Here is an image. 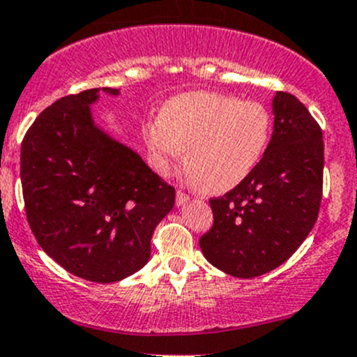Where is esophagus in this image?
<instances>
[{
  "label": "esophagus",
  "mask_w": 357,
  "mask_h": 357,
  "mask_svg": "<svg viewBox=\"0 0 357 357\" xmlns=\"http://www.w3.org/2000/svg\"><path fill=\"white\" fill-rule=\"evenodd\" d=\"M187 201H189V196H187L185 192H182V190H177V197H175V203H177V206L185 204Z\"/></svg>",
  "instance_id": "esophagus-1"
}]
</instances>
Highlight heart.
Masks as SVG:
<instances>
[{
	"label": "heart",
	"instance_id": "heart-1",
	"mask_svg": "<svg viewBox=\"0 0 357 357\" xmlns=\"http://www.w3.org/2000/svg\"><path fill=\"white\" fill-rule=\"evenodd\" d=\"M270 137L266 106L206 91L170 99L156 122L144 128L154 170L170 174L187 151L185 168L209 194L227 192L244 182L263 160Z\"/></svg>",
	"mask_w": 357,
	"mask_h": 357
}]
</instances>
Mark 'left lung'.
<instances>
[{"label": "left lung", "instance_id": "8db88e82", "mask_svg": "<svg viewBox=\"0 0 357 357\" xmlns=\"http://www.w3.org/2000/svg\"><path fill=\"white\" fill-rule=\"evenodd\" d=\"M273 134L248 178L209 199L213 227L199 238L204 258L237 278L285 263L318 218L323 192V134L296 96L273 98Z\"/></svg>", "mask_w": 357, "mask_h": 357}]
</instances>
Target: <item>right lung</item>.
I'll use <instances>...</instances> for the list:
<instances>
[{"instance_id":"obj_1","label":"right lung","mask_w":357,"mask_h":357,"mask_svg":"<svg viewBox=\"0 0 357 357\" xmlns=\"http://www.w3.org/2000/svg\"><path fill=\"white\" fill-rule=\"evenodd\" d=\"M98 98L99 89H87L44 109L22 141L20 178L43 251L75 277L112 284L148 263L175 189L94 123Z\"/></svg>"}]
</instances>
